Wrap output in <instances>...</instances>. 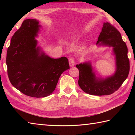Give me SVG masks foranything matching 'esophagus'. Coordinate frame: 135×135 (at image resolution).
Segmentation results:
<instances>
[{
  "label": "esophagus",
  "mask_w": 135,
  "mask_h": 135,
  "mask_svg": "<svg viewBox=\"0 0 135 135\" xmlns=\"http://www.w3.org/2000/svg\"><path fill=\"white\" fill-rule=\"evenodd\" d=\"M69 64L71 67H73L75 65V60L73 57H71L69 59Z\"/></svg>",
  "instance_id": "1"
}]
</instances>
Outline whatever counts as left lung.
Returning a JSON list of instances; mask_svg holds the SVG:
<instances>
[{
	"mask_svg": "<svg viewBox=\"0 0 135 135\" xmlns=\"http://www.w3.org/2000/svg\"><path fill=\"white\" fill-rule=\"evenodd\" d=\"M101 43L99 44V42ZM113 47L115 54L117 70L115 74L105 79H97L89 62L77 64L79 71L78 85L88 94L96 96L109 95L115 92L127 78L130 70L128 48L118 30L110 22L103 24L97 44Z\"/></svg>",
	"mask_w": 135,
	"mask_h": 135,
	"instance_id": "obj_1",
	"label": "left lung"
}]
</instances>
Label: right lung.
<instances>
[{
	"instance_id": "obj_1",
	"label": "right lung",
	"mask_w": 135,
	"mask_h": 135,
	"mask_svg": "<svg viewBox=\"0 0 135 135\" xmlns=\"http://www.w3.org/2000/svg\"><path fill=\"white\" fill-rule=\"evenodd\" d=\"M39 27L36 20H24L11 38L6 60L11 84L21 93L33 97L52 93L61 74L70 68L67 57L50 58L36 47L35 37Z\"/></svg>"
}]
</instances>
